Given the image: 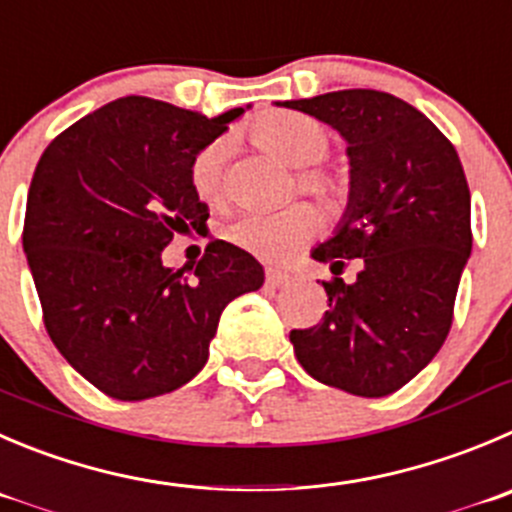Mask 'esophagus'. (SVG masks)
<instances>
[{
	"label": "esophagus",
	"instance_id": "34e87169",
	"mask_svg": "<svg viewBox=\"0 0 512 512\" xmlns=\"http://www.w3.org/2000/svg\"><path fill=\"white\" fill-rule=\"evenodd\" d=\"M289 281H291V276L286 274V271H276V269L266 271V284H269L271 289H281V286H286Z\"/></svg>",
	"mask_w": 512,
	"mask_h": 512
}]
</instances>
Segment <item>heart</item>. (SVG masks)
<instances>
[{"mask_svg":"<svg viewBox=\"0 0 512 512\" xmlns=\"http://www.w3.org/2000/svg\"><path fill=\"white\" fill-rule=\"evenodd\" d=\"M251 138L261 150L299 168L296 180L301 191L324 203L339 201L342 180L319 165L329 150V133L324 125L309 115L266 113L251 125ZM226 153L228 143L218 138L198 150L191 160L193 193L208 206H221L226 201ZM316 226L319 221L309 206H291L279 213H241L223 228V236L259 259L279 261L314 236Z\"/></svg>","mask_w":512,"mask_h":512,"instance_id":"heart-1","label":"heart"}]
</instances>
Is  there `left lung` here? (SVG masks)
<instances>
[{
    "mask_svg": "<svg viewBox=\"0 0 512 512\" xmlns=\"http://www.w3.org/2000/svg\"><path fill=\"white\" fill-rule=\"evenodd\" d=\"M284 107L332 125L347 140L349 203L311 259L329 311L289 334L301 367L321 384L384 397L432 362L452 326L455 294L472 251L470 188L457 150L430 118L379 90H339ZM363 259L358 281L338 279Z\"/></svg>",
    "mask_w": 512,
    "mask_h": 512,
    "instance_id": "obj_1",
    "label": "left lung"
}]
</instances>
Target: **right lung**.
Masks as SVG:
<instances>
[{
    "label": "right lung",
    "mask_w": 512,
    "mask_h": 512,
    "mask_svg": "<svg viewBox=\"0 0 512 512\" xmlns=\"http://www.w3.org/2000/svg\"><path fill=\"white\" fill-rule=\"evenodd\" d=\"M238 115L120 97L57 135L34 168L22 246L47 334L107 397L191 382L228 301L264 284L259 261L226 241L208 243L191 279L163 266L173 233L208 221L191 160Z\"/></svg>",
    "instance_id": "1"
}]
</instances>
